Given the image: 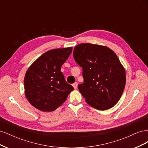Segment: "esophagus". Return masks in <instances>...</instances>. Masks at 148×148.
Segmentation results:
<instances>
[{
  "mask_svg": "<svg viewBox=\"0 0 148 148\" xmlns=\"http://www.w3.org/2000/svg\"><path fill=\"white\" fill-rule=\"evenodd\" d=\"M72 86H73V87L76 89L77 88V86H78V83H77V82H75V83H73V84H72Z\"/></svg>",
  "mask_w": 148,
  "mask_h": 148,
  "instance_id": "1",
  "label": "esophagus"
}]
</instances>
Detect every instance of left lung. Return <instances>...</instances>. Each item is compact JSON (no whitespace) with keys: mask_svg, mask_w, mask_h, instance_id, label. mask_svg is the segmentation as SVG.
I'll use <instances>...</instances> for the list:
<instances>
[{"mask_svg":"<svg viewBox=\"0 0 148 148\" xmlns=\"http://www.w3.org/2000/svg\"><path fill=\"white\" fill-rule=\"evenodd\" d=\"M73 57L83 69L84 83L78 89L86 102L101 110L114 107L126 82L125 68L115 53L105 46L82 43L75 47Z\"/></svg>","mask_w":148,"mask_h":148,"instance_id":"8db88e82","label":"left lung"}]
</instances>
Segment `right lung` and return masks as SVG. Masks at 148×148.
<instances>
[{"mask_svg":"<svg viewBox=\"0 0 148 148\" xmlns=\"http://www.w3.org/2000/svg\"><path fill=\"white\" fill-rule=\"evenodd\" d=\"M71 52L72 47L51 49L38 57L26 71L25 96L35 108L43 112L54 110L74 89L60 71Z\"/></svg>","mask_w":148,"mask_h":148,"instance_id":"1","label":"right lung"}]
</instances>
